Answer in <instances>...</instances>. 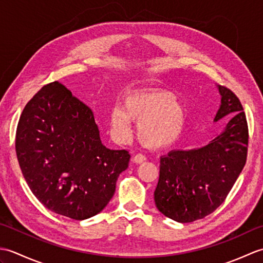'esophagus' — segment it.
Returning <instances> with one entry per match:
<instances>
[{
    "label": "esophagus",
    "instance_id": "1",
    "mask_svg": "<svg viewBox=\"0 0 263 263\" xmlns=\"http://www.w3.org/2000/svg\"><path fill=\"white\" fill-rule=\"evenodd\" d=\"M146 156L144 155H142V154H138V155H136L135 157H133V163H136V164H141V163H143V161H146Z\"/></svg>",
    "mask_w": 263,
    "mask_h": 263
}]
</instances>
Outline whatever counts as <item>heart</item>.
I'll return each mask as SVG.
<instances>
[{
    "label": "heart",
    "mask_w": 263,
    "mask_h": 263,
    "mask_svg": "<svg viewBox=\"0 0 263 263\" xmlns=\"http://www.w3.org/2000/svg\"><path fill=\"white\" fill-rule=\"evenodd\" d=\"M131 121L138 123V138L153 149L164 148L181 138L185 126V111L176 102L175 95L164 89H146L126 93L122 108L109 113L110 132L117 140L131 136Z\"/></svg>",
    "instance_id": "1"
}]
</instances>
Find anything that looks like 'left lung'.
Here are the masks:
<instances>
[{"label":"left lung","mask_w":263,"mask_h":263,"mask_svg":"<svg viewBox=\"0 0 263 263\" xmlns=\"http://www.w3.org/2000/svg\"><path fill=\"white\" fill-rule=\"evenodd\" d=\"M220 106L214 122L230 120L203 147L172 150L160 157L155 203L164 216L192 222L219 206L247 163L249 130L242 104L235 93L217 86Z\"/></svg>","instance_id":"8db88e82"}]
</instances>
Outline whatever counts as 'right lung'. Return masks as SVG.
<instances>
[{
	"instance_id": "add662e5",
	"label": "right lung",
	"mask_w": 263,
	"mask_h": 263,
	"mask_svg": "<svg viewBox=\"0 0 263 263\" xmlns=\"http://www.w3.org/2000/svg\"><path fill=\"white\" fill-rule=\"evenodd\" d=\"M15 152L33 195L76 220L107 205L131 157L104 146L92 110L58 81L44 86L22 110Z\"/></svg>"
}]
</instances>
